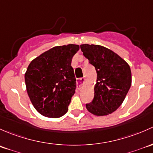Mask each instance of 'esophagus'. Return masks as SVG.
Masks as SVG:
<instances>
[{
	"label": "esophagus",
	"instance_id": "esophagus-1",
	"mask_svg": "<svg viewBox=\"0 0 153 153\" xmlns=\"http://www.w3.org/2000/svg\"><path fill=\"white\" fill-rule=\"evenodd\" d=\"M84 82H85V78H79L78 79V80H77V88H78L79 90H80L82 88V87L83 86V85H84Z\"/></svg>",
	"mask_w": 153,
	"mask_h": 153
}]
</instances>
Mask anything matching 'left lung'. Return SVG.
Segmentation results:
<instances>
[{
  "mask_svg": "<svg viewBox=\"0 0 153 153\" xmlns=\"http://www.w3.org/2000/svg\"><path fill=\"white\" fill-rule=\"evenodd\" d=\"M80 48L97 73L94 100L86 104V108L95 116L111 114L121 106L131 86L130 65L117 53L102 45L82 44Z\"/></svg>",
  "mask_w": 153,
  "mask_h": 153,
  "instance_id": "1",
  "label": "left lung"
}]
</instances>
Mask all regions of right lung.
Wrapping results in <instances>:
<instances>
[{
  "instance_id": "obj_1",
  "label": "right lung",
  "mask_w": 153,
  "mask_h": 153,
  "mask_svg": "<svg viewBox=\"0 0 153 153\" xmlns=\"http://www.w3.org/2000/svg\"><path fill=\"white\" fill-rule=\"evenodd\" d=\"M79 45L55 46L33 59L25 73L28 95L37 111L49 118L65 114L76 89L71 60Z\"/></svg>"
}]
</instances>
